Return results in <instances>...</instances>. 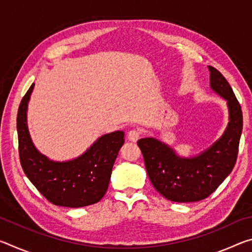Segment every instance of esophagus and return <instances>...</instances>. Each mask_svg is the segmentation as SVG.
<instances>
[{
  "label": "esophagus",
  "mask_w": 252,
  "mask_h": 252,
  "mask_svg": "<svg viewBox=\"0 0 252 252\" xmlns=\"http://www.w3.org/2000/svg\"><path fill=\"white\" fill-rule=\"evenodd\" d=\"M140 138V131L139 130H130L127 132V139L130 140L131 142H136Z\"/></svg>",
  "instance_id": "1"
}]
</instances>
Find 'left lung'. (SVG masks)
Wrapping results in <instances>:
<instances>
[{
	"mask_svg": "<svg viewBox=\"0 0 252 252\" xmlns=\"http://www.w3.org/2000/svg\"><path fill=\"white\" fill-rule=\"evenodd\" d=\"M211 90L227 101L229 122L223 134L206 150L182 157L152 136L140 139L149 179L155 189L173 202H195L209 197L231 173L236 164L242 132V112L228 81L208 66Z\"/></svg>",
	"mask_w": 252,
	"mask_h": 252,
	"instance_id": "obj_1",
	"label": "left lung"
}]
</instances>
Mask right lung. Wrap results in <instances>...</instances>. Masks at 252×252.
<instances>
[{"label": "right lung", "mask_w": 252, "mask_h": 252, "mask_svg": "<svg viewBox=\"0 0 252 252\" xmlns=\"http://www.w3.org/2000/svg\"><path fill=\"white\" fill-rule=\"evenodd\" d=\"M34 83L18 111L20 161L29 180L51 203L81 208L99 202L108 190L111 172L125 143V132L114 131L97 138L82 155L55 161L37 150L28 127V105Z\"/></svg>", "instance_id": "right-lung-1"}]
</instances>
